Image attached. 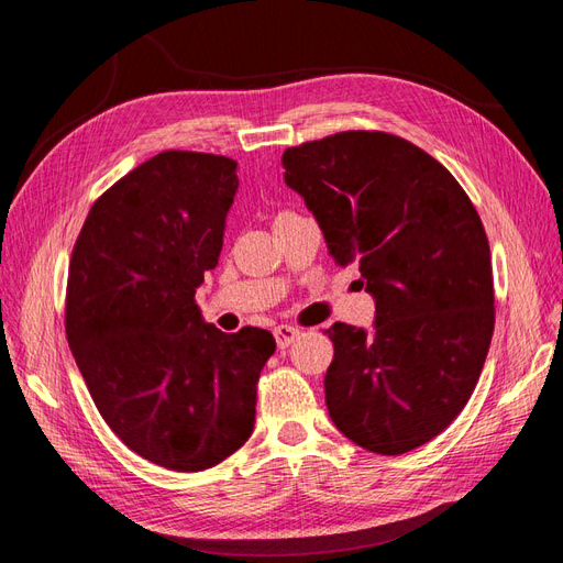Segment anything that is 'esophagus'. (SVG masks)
Returning a JSON list of instances; mask_svg holds the SVG:
<instances>
[{
	"label": "esophagus",
	"mask_w": 563,
	"mask_h": 563,
	"mask_svg": "<svg viewBox=\"0 0 563 563\" xmlns=\"http://www.w3.org/2000/svg\"><path fill=\"white\" fill-rule=\"evenodd\" d=\"M300 335V329L296 327H288V323H282V327L275 329V338H277V347L286 350L288 345L294 343V340Z\"/></svg>",
	"instance_id": "1"
}]
</instances>
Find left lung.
I'll list each match as a JSON object with an SVG mask.
<instances>
[{"instance_id":"1","label":"left lung","mask_w":563,"mask_h":563,"mask_svg":"<svg viewBox=\"0 0 563 563\" xmlns=\"http://www.w3.org/2000/svg\"><path fill=\"white\" fill-rule=\"evenodd\" d=\"M284 180L338 265L376 300L366 329L335 321L323 378L329 416L356 446L399 455L444 432L472 397L493 335L482 218L428 152L383 131L288 147Z\"/></svg>"}]
</instances>
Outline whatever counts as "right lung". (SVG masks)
<instances>
[{"label":"right lung","instance_id":"1","mask_svg":"<svg viewBox=\"0 0 563 563\" xmlns=\"http://www.w3.org/2000/svg\"><path fill=\"white\" fill-rule=\"evenodd\" d=\"M236 162L159 152L96 199L67 275L65 331L93 404L159 467L201 472L244 446L275 338L207 323L195 302L218 265Z\"/></svg>","mask_w":563,"mask_h":563}]
</instances>
